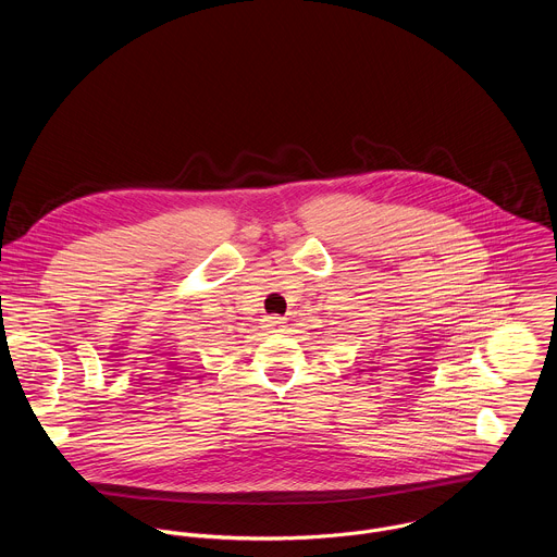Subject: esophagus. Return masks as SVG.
<instances>
[{
	"label": "esophagus",
	"instance_id": "1",
	"mask_svg": "<svg viewBox=\"0 0 557 557\" xmlns=\"http://www.w3.org/2000/svg\"><path fill=\"white\" fill-rule=\"evenodd\" d=\"M284 317H277V314H271V317H267V326L271 329V331H282L284 329Z\"/></svg>",
	"mask_w": 557,
	"mask_h": 557
}]
</instances>
